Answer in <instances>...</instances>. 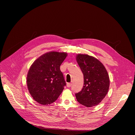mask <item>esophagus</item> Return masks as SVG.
<instances>
[{"instance_id":"obj_1","label":"esophagus","mask_w":135,"mask_h":135,"mask_svg":"<svg viewBox=\"0 0 135 135\" xmlns=\"http://www.w3.org/2000/svg\"><path fill=\"white\" fill-rule=\"evenodd\" d=\"M71 85H72V83H68L66 86H67V87H71Z\"/></svg>"}]
</instances>
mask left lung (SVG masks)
Segmentation results:
<instances>
[{
    "label": "left lung",
    "instance_id": "8db88e82",
    "mask_svg": "<svg viewBox=\"0 0 135 135\" xmlns=\"http://www.w3.org/2000/svg\"><path fill=\"white\" fill-rule=\"evenodd\" d=\"M76 60L84 77L82 90L75 93L77 100L87 107L98 105L107 95L109 78L107 70L98 59L86 54H78Z\"/></svg>",
    "mask_w": 135,
    "mask_h": 135
}]
</instances>
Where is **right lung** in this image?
I'll use <instances>...</instances> for the list:
<instances>
[{"mask_svg": "<svg viewBox=\"0 0 135 135\" xmlns=\"http://www.w3.org/2000/svg\"><path fill=\"white\" fill-rule=\"evenodd\" d=\"M66 53L50 52L44 54L31 65L27 77L30 93L38 103L48 105L60 95L66 82L60 67Z\"/></svg>", "mask_w": 135, "mask_h": 135, "instance_id": "right-lung-1", "label": "right lung"}]
</instances>
